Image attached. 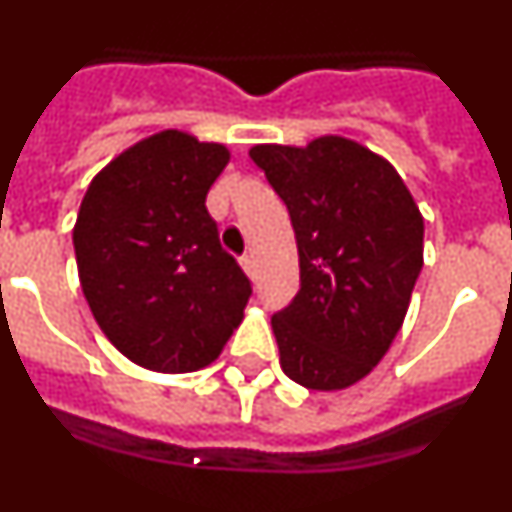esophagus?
Masks as SVG:
<instances>
[{"instance_id":"esophagus-1","label":"esophagus","mask_w":512,"mask_h":512,"mask_svg":"<svg viewBox=\"0 0 512 512\" xmlns=\"http://www.w3.org/2000/svg\"><path fill=\"white\" fill-rule=\"evenodd\" d=\"M239 263H242V268H244V273H247V276H252V273H255V257H252V255H244Z\"/></svg>"}]
</instances>
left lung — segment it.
I'll list each match as a JSON object with an SVG mask.
<instances>
[{"label":"left lung","instance_id":"left-lung-1","mask_svg":"<svg viewBox=\"0 0 512 512\" xmlns=\"http://www.w3.org/2000/svg\"><path fill=\"white\" fill-rule=\"evenodd\" d=\"M249 158L289 208L302 289L273 315L281 369L343 390L380 364L424 265V218L388 158L341 135L263 143Z\"/></svg>","mask_w":512,"mask_h":512}]
</instances>
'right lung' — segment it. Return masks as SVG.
Instances as JSON below:
<instances>
[{
  "mask_svg": "<svg viewBox=\"0 0 512 512\" xmlns=\"http://www.w3.org/2000/svg\"><path fill=\"white\" fill-rule=\"evenodd\" d=\"M229 158L226 145L163 130L88 184L72 229L77 276L103 336L137 367H208L244 320L252 289L205 208Z\"/></svg>",
  "mask_w": 512,
  "mask_h": 512,
  "instance_id": "1",
  "label": "right lung"
}]
</instances>
